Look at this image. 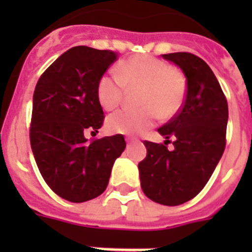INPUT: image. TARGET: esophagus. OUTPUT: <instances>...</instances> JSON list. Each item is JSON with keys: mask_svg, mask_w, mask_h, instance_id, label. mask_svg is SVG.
Returning <instances> with one entry per match:
<instances>
[{"mask_svg": "<svg viewBox=\"0 0 252 252\" xmlns=\"http://www.w3.org/2000/svg\"><path fill=\"white\" fill-rule=\"evenodd\" d=\"M126 141L128 142V144H132V142H137L138 140H137V138H130V137H126Z\"/></svg>", "mask_w": 252, "mask_h": 252, "instance_id": "34e87169", "label": "esophagus"}]
</instances>
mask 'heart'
Segmentation results:
<instances>
[{
	"label": "heart",
	"mask_w": 252,
	"mask_h": 252,
	"mask_svg": "<svg viewBox=\"0 0 252 252\" xmlns=\"http://www.w3.org/2000/svg\"><path fill=\"white\" fill-rule=\"evenodd\" d=\"M137 89V108L110 115L106 122L111 133H142L159 118L170 120L179 114L186 100L187 80L182 70L150 55H137L119 63L115 76L104 74L96 85L99 104L107 111L122 104L126 91Z\"/></svg>",
	"instance_id": "heart-1"
}]
</instances>
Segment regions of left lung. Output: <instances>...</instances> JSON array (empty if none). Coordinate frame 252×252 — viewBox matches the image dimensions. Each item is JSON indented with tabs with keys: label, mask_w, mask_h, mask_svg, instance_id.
I'll use <instances>...</instances> for the list:
<instances>
[{
	"label": "left lung",
	"mask_w": 252,
	"mask_h": 252,
	"mask_svg": "<svg viewBox=\"0 0 252 252\" xmlns=\"http://www.w3.org/2000/svg\"><path fill=\"white\" fill-rule=\"evenodd\" d=\"M162 56L183 70L187 94L179 114L158 128L165 144L144 141L148 154L138 170L144 193L174 207L193 199L215 171L226 145L229 110L215 73L203 59L188 52ZM171 141L174 149L168 151Z\"/></svg>",
	"instance_id": "left-lung-1"
}]
</instances>
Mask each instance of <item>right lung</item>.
I'll return each instance as SVG.
<instances>
[{"instance_id":"right-lung-1","label":"right lung","mask_w":252,"mask_h":252,"mask_svg":"<svg viewBox=\"0 0 252 252\" xmlns=\"http://www.w3.org/2000/svg\"><path fill=\"white\" fill-rule=\"evenodd\" d=\"M116 60L118 53L110 49L73 47L45 69L33 91V157L49 188L72 203L103 193L115 159L126 149L123 134L85 138L103 126L96 85Z\"/></svg>"}]
</instances>
